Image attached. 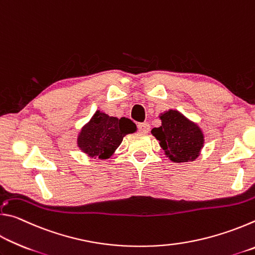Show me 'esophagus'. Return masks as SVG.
I'll return each instance as SVG.
<instances>
[{
	"mask_svg": "<svg viewBox=\"0 0 255 255\" xmlns=\"http://www.w3.org/2000/svg\"><path fill=\"white\" fill-rule=\"evenodd\" d=\"M150 129V125L148 123H141V124H138V130L140 132H144V133H147Z\"/></svg>",
	"mask_w": 255,
	"mask_h": 255,
	"instance_id": "34e87169",
	"label": "esophagus"
}]
</instances>
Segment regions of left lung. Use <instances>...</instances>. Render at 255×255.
<instances>
[{
    "instance_id": "1",
    "label": "left lung",
    "mask_w": 255,
    "mask_h": 255,
    "mask_svg": "<svg viewBox=\"0 0 255 255\" xmlns=\"http://www.w3.org/2000/svg\"><path fill=\"white\" fill-rule=\"evenodd\" d=\"M161 127L153 128L152 135L172 162H192L204 147V133L200 127L179 112L169 110L159 116Z\"/></svg>"
}]
</instances>
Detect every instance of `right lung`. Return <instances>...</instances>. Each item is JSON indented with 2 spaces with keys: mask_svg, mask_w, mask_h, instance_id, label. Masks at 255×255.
I'll use <instances>...</instances> for the list:
<instances>
[{
  "mask_svg": "<svg viewBox=\"0 0 255 255\" xmlns=\"http://www.w3.org/2000/svg\"><path fill=\"white\" fill-rule=\"evenodd\" d=\"M136 130V125L130 119L110 117L97 110L90 122L82 127L77 146L90 157L108 159L122 144L124 137Z\"/></svg>",
  "mask_w": 255,
  "mask_h": 255,
  "instance_id": "right-lung-1",
  "label": "right lung"
}]
</instances>
